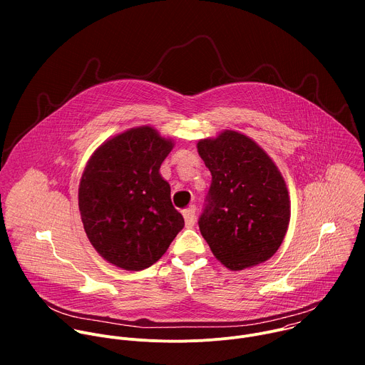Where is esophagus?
I'll return each mask as SVG.
<instances>
[{"label": "esophagus", "mask_w": 365, "mask_h": 365, "mask_svg": "<svg viewBox=\"0 0 365 365\" xmlns=\"http://www.w3.org/2000/svg\"><path fill=\"white\" fill-rule=\"evenodd\" d=\"M183 218H185L186 227H193L195 222H196V207L195 206H189L187 210L183 211Z\"/></svg>", "instance_id": "34e87169"}]
</instances>
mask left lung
<instances>
[{
  "mask_svg": "<svg viewBox=\"0 0 365 365\" xmlns=\"http://www.w3.org/2000/svg\"><path fill=\"white\" fill-rule=\"evenodd\" d=\"M212 175L199 230L217 259L230 270L272 258L290 221L286 182L270 155L250 137L225 130L197 143Z\"/></svg>",
  "mask_w": 365,
  "mask_h": 365,
  "instance_id": "obj_1",
  "label": "left lung"
}]
</instances>
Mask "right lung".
Listing matches in <instances>:
<instances>
[{
	"instance_id": "1",
	"label": "right lung",
	"mask_w": 365,
	"mask_h": 365,
	"mask_svg": "<svg viewBox=\"0 0 365 365\" xmlns=\"http://www.w3.org/2000/svg\"><path fill=\"white\" fill-rule=\"evenodd\" d=\"M150 125L103 141L82 173L78 200L88 240L115 267L138 272L168 251L185 221L160 166L173 148Z\"/></svg>"
}]
</instances>
